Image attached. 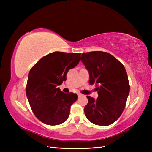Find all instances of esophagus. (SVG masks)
<instances>
[{"label":"esophagus","mask_w":152,"mask_h":152,"mask_svg":"<svg viewBox=\"0 0 152 152\" xmlns=\"http://www.w3.org/2000/svg\"><path fill=\"white\" fill-rule=\"evenodd\" d=\"M82 96H83V95L81 94V93H79V94H78V97H82Z\"/></svg>","instance_id":"obj_1"}]
</instances>
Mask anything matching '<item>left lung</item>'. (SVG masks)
<instances>
[{"label":"left lung","mask_w":152,"mask_h":152,"mask_svg":"<svg viewBox=\"0 0 152 152\" xmlns=\"http://www.w3.org/2000/svg\"><path fill=\"white\" fill-rule=\"evenodd\" d=\"M81 61L89 73V83L95 84L97 99L86 96L84 113L89 121L108 126L116 121L125 107L130 86L124 66L111 54L94 51L83 53Z\"/></svg>","instance_id":"8db88e82"}]
</instances>
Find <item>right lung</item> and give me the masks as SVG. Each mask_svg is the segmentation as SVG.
Instances as JSON below:
<instances>
[{"label": "right lung", "instance_id": "add662e5", "mask_svg": "<svg viewBox=\"0 0 152 152\" xmlns=\"http://www.w3.org/2000/svg\"><path fill=\"white\" fill-rule=\"evenodd\" d=\"M81 53L54 52L41 58L28 75L26 95L33 113L43 123L58 125L69 116L76 93H64L58 86L66 80L68 70L80 62Z\"/></svg>", "mask_w": 152, "mask_h": 152}]
</instances>
